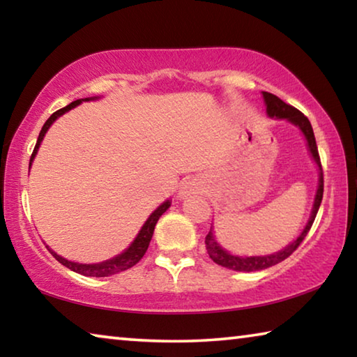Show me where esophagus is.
Instances as JSON below:
<instances>
[{
  "mask_svg": "<svg viewBox=\"0 0 357 357\" xmlns=\"http://www.w3.org/2000/svg\"><path fill=\"white\" fill-rule=\"evenodd\" d=\"M202 190L200 183H198L197 179H185L183 184H181V189H179V197H189L192 193H198Z\"/></svg>",
  "mask_w": 357,
  "mask_h": 357,
  "instance_id": "1",
  "label": "esophagus"
}]
</instances>
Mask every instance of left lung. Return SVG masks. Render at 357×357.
<instances>
[{
    "label": "left lung",
    "mask_w": 357,
    "mask_h": 357,
    "mask_svg": "<svg viewBox=\"0 0 357 357\" xmlns=\"http://www.w3.org/2000/svg\"><path fill=\"white\" fill-rule=\"evenodd\" d=\"M263 98H264L266 105H268V107H266V110H268L269 116L279 118V119H288L289 123L298 126V128L302 130V134L305 135L307 143H309L310 153L313 155V159H315L317 165L319 167V183H318L315 203H313L312 215H310L309 222H307L304 231L301 233V236L296 239L293 244H289L283 250L274 253V255L245 257V258L229 255L227 250H223L222 247L215 243L213 229H211V231L208 233L206 239H204V243H206V250L209 253V258L213 259L214 263L223 266V268H228V269H233V271H244V273H252V271H261V269H266V268H271V266H274L277 263L283 261V259H287L296 249H298L302 241L305 239L307 233L310 231L313 222H315V217H317V213L319 209V204H321V200H323V190H324L323 167H321V160H319L317 140H315V135H313V129H312V124H310L309 118H307L302 112H299L298 108L285 104V102L277 98V96H274V94L263 93Z\"/></svg>",
    "instance_id": "8db88e82"
}]
</instances>
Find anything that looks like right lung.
<instances>
[{
  "instance_id": "add662e5",
  "label": "right lung",
  "mask_w": 357,
  "mask_h": 357,
  "mask_svg": "<svg viewBox=\"0 0 357 357\" xmlns=\"http://www.w3.org/2000/svg\"><path fill=\"white\" fill-rule=\"evenodd\" d=\"M82 100L83 99H77L74 102H70L68 107L59 108L58 112L53 113L52 116L45 121L44 128H42L40 134L38 137V143H36V146H34V151H33V154H31V159H29V164H31V162H33L34 155H36V153H38V149H39V144L42 142V138H44L45 132L48 130V128H50L53 121H55L58 116H61L63 113L69 112L70 108H74L75 105L80 104ZM84 100H89V99H84ZM168 208H170V202L162 203L160 206L157 208L154 213L149 215V219L144 222V225L142 227L140 233H138V236L135 238L134 243L130 244L129 249L121 253V255L114 257L112 259H108V261H102V263H98V264H80V263L69 261V259H66L63 257L56 255V253L48 249V247H47V249L50 250L52 255L55 257L59 263L64 264L66 268H69L70 271H74V273H77V274H82V275H86V277H107V275H112V274H118V273H121V271H126V269L132 268V266H135L143 258V255H144V253H146L148 247H149L151 238H153L155 223H157V220H159V217L164 214Z\"/></svg>"
}]
</instances>
